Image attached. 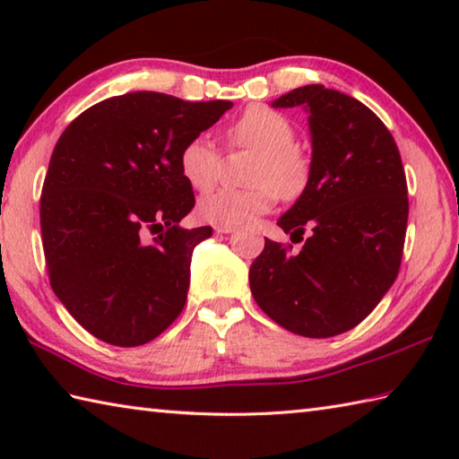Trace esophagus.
<instances>
[{
  "label": "esophagus",
  "mask_w": 459,
  "mask_h": 459,
  "mask_svg": "<svg viewBox=\"0 0 459 459\" xmlns=\"http://www.w3.org/2000/svg\"><path fill=\"white\" fill-rule=\"evenodd\" d=\"M214 230L219 232V235H230V232H235L232 227H214Z\"/></svg>",
  "instance_id": "esophagus-1"
}]
</instances>
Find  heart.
Returning a JSON list of instances; mask_svg holds the SVG:
<instances>
[{
    "label": "heart",
    "mask_w": 459,
    "mask_h": 459,
    "mask_svg": "<svg viewBox=\"0 0 459 459\" xmlns=\"http://www.w3.org/2000/svg\"><path fill=\"white\" fill-rule=\"evenodd\" d=\"M232 145L257 152L251 180L253 188H221L200 200L202 219L216 227H238L257 221L275 206L277 194L295 200L306 192L312 176L307 155L293 143L291 121L269 107H248L229 127ZM180 172L194 190L206 192L219 180L221 153L211 137L200 134L180 152Z\"/></svg>",
    "instance_id": "obj_1"
}]
</instances>
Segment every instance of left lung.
I'll use <instances>...</instances> for the list:
<instances>
[{
    "mask_svg": "<svg viewBox=\"0 0 459 459\" xmlns=\"http://www.w3.org/2000/svg\"><path fill=\"white\" fill-rule=\"evenodd\" d=\"M273 107H304L312 134L306 192L277 221L299 253L265 238L248 269L257 306L281 328L330 338L367 317L397 279L409 198L399 147L360 100L307 84ZM298 240V243H299Z\"/></svg>",
    "mask_w": 459,
    "mask_h": 459,
    "instance_id": "left-lung-1",
    "label": "left lung"
}]
</instances>
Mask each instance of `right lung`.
<instances>
[{"label": "right lung", "mask_w": 459, "mask_h": 459, "mask_svg": "<svg viewBox=\"0 0 459 459\" xmlns=\"http://www.w3.org/2000/svg\"><path fill=\"white\" fill-rule=\"evenodd\" d=\"M230 107L137 91L92 105L60 135L40 198L46 267L95 338L142 346L180 316L192 251L212 235L180 227L194 208L180 152Z\"/></svg>", "instance_id": "add662e5"}]
</instances>
